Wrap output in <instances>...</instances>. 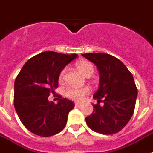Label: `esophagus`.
Returning <instances> with one entry per match:
<instances>
[{
  "label": "esophagus",
  "mask_w": 153,
  "mask_h": 153,
  "mask_svg": "<svg viewBox=\"0 0 153 153\" xmlns=\"http://www.w3.org/2000/svg\"><path fill=\"white\" fill-rule=\"evenodd\" d=\"M74 105H75L76 106H79H79H81L82 104L81 102H75V103H74Z\"/></svg>",
  "instance_id": "34e87169"
}]
</instances>
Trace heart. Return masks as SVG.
<instances>
[{
    "instance_id": "obj_1",
    "label": "heart",
    "mask_w": 153,
    "mask_h": 153,
    "mask_svg": "<svg viewBox=\"0 0 153 153\" xmlns=\"http://www.w3.org/2000/svg\"><path fill=\"white\" fill-rule=\"evenodd\" d=\"M76 67L78 70L84 75L88 74H92L93 73V65L89 61H81L76 64ZM65 73V70H63L60 74V79H61L63 74ZM89 92V88L88 86H69L67 88L66 94L67 97L69 99L74 100L76 101H80L83 99L85 96Z\"/></svg>"
}]
</instances>
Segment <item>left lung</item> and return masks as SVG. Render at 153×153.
<instances>
[{
	"mask_svg": "<svg viewBox=\"0 0 153 153\" xmlns=\"http://www.w3.org/2000/svg\"><path fill=\"white\" fill-rule=\"evenodd\" d=\"M82 55L97 67L100 74L99 88L93 95L98 103L92 105L93 112L85 117L87 125L100 134L117 133L134 113L138 89L133 75L114 56L102 53Z\"/></svg>",
	"mask_w": 153,
	"mask_h": 153,
	"instance_id": "8db88e82",
	"label": "left lung"
}]
</instances>
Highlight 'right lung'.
<instances>
[{
  "label": "right lung",
  "mask_w": 153,
  "mask_h": 153,
  "mask_svg": "<svg viewBox=\"0 0 153 153\" xmlns=\"http://www.w3.org/2000/svg\"><path fill=\"white\" fill-rule=\"evenodd\" d=\"M78 57L45 51L25 63L15 81L14 104L19 119L33 134L49 137L65 128L74 103L66 98L48 100L58 86L61 71Z\"/></svg>",
  "instance_id": "1"
}]
</instances>
